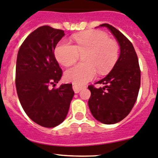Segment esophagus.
<instances>
[{"instance_id":"34e87169","label":"esophagus","mask_w":158,"mask_h":158,"mask_svg":"<svg viewBox=\"0 0 158 158\" xmlns=\"http://www.w3.org/2000/svg\"><path fill=\"white\" fill-rule=\"evenodd\" d=\"M82 88L83 87H81V86L77 85V84H73V90H74L75 94H78Z\"/></svg>"}]
</instances>
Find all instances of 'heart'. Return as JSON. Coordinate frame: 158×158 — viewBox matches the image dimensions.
<instances>
[{
	"label": "heart",
	"mask_w": 158,
	"mask_h": 158,
	"mask_svg": "<svg viewBox=\"0 0 158 158\" xmlns=\"http://www.w3.org/2000/svg\"><path fill=\"white\" fill-rule=\"evenodd\" d=\"M74 45L61 41L55 48L57 61L64 66H69L83 55L84 63L68 68L64 78L73 84L82 85L95 77L97 71L104 74L115 64L118 56V45L101 31H91L77 34L74 37Z\"/></svg>",
	"instance_id": "obj_1"
}]
</instances>
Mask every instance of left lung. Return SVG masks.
I'll return each instance as SVG.
<instances>
[{
    "mask_svg": "<svg viewBox=\"0 0 158 158\" xmlns=\"http://www.w3.org/2000/svg\"><path fill=\"white\" fill-rule=\"evenodd\" d=\"M98 27H106L114 35L119 45L120 53L111 71L96 83L103 84V87H88L91 93L88 106L97 121L111 125L126 118L134 106L140 89L141 71L131 42L110 24L103 23Z\"/></svg>",
    "mask_w": 158,
    "mask_h": 158,
    "instance_id": "1",
    "label": "left lung"
}]
</instances>
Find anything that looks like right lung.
Segmentation results:
<instances>
[{
  "mask_svg": "<svg viewBox=\"0 0 158 158\" xmlns=\"http://www.w3.org/2000/svg\"><path fill=\"white\" fill-rule=\"evenodd\" d=\"M64 35L63 30L40 27L27 37L17 54L16 88L19 100L27 115L43 127H55L65 119L74 94L71 84L49 88L62 75L54 51Z\"/></svg>",
  "mask_w": 158,
  "mask_h": 158,
  "instance_id": "right-lung-1",
  "label": "right lung"
}]
</instances>
